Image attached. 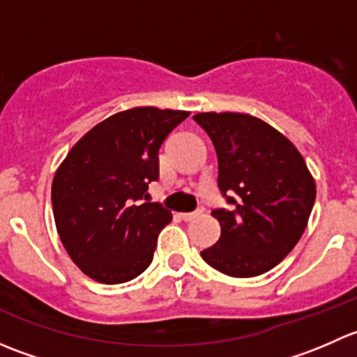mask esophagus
Returning <instances> with one entry per match:
<instances>
[{"instance_id": "1", "label": "esophagus", "mask_w": 357, "mask_h": 357, "mask_svg": "<svg viewBox=\"0 0 357 357\" xmlns=\"http://www.w3.org/2000/svg\"><path fill=\"white\" fill-rule=\"evenodd\" d=\"M200 214H202V211H195V212H181V214H179V218H181L183 221H193V219L199 218Z\"/></svg>"}]
</instances>
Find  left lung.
Wrapping results in <instances>:
<instances>
[{"mask_svg": "<svg viewBox=\"0 0 357 357\" xmlns=\"http://www.w3.org/2000/svg\"><path fill=\"white\" fill-rule=\"evenodd\" d=\"M193 119L212 139L218 186L235 205L211 212L221 236L202 259L235 278L262 275L301 240L314 205V178L294 143L262 119L240 112H200Z\"/></svg>", "mask_w": 357, "mask_h": 357, "instance_id": "1", "label": "left lung"}]
</instances>
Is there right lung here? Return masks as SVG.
I'll return each instance as SVG.
<instances>
[{
  "label": "right lung",
  "instance_id": "obj_1",
  "mask_svg": "<svg viewBox=\"0 0 357 357\" xmlns=\"http://www.w3.org/2000/svg\"><path fill=\"white\" fill-rule=\"evenodd\" d=\"M190 112L135 107L89 129L55 172L56 231L74 264L105 285L150 266L157 236L172 214L149 199L158 179V150Z\"/></svg>",
  "mask_w": 357,
  "mask_h": 357
}]
</instances>
